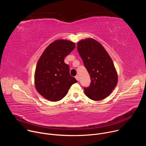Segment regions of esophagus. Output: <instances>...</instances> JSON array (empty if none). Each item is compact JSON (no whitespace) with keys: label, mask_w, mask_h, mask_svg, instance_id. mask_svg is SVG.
<instances>
[{"label":"esophagus","mask_w":146,"mask_h":146,"mask_svg":"<svg viewBox=\"0 0 146 146\" xmlns=\"http://www.w3.org/2000/svg\"><path fill=\"white\" fill-rule=\"evenodd\" d=\"M75 78H76V80H77L78 81H79V76H78V75H77V76L75 77Z\"/></svg>","instance_id":"obj_1"}]
</instances>
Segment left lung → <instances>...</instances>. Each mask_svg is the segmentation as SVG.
<instances>
[{
    "label": "left lung",
    "instance_id": "left-lung-1",
    "mask_svg": "<svg viewBox=\"0 0 146 146\" xmlns=\"http://www.w3.org/2000/svg\"><path fill=\"white\" fill-rule=\"evenodd\" d=\"M77 50L91 80L88 87H84L85 94L93 100L106 98L118 82L111 58L100 43L91 38L78 41Z\"/></svg>",
    "mask_w": 146,
    "mask_h": 146
}]
</instances>
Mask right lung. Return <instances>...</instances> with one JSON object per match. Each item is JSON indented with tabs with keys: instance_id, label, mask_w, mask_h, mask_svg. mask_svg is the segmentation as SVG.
Segmentation results:
<instances>
[{
	"instance_id": "obj_1",
	"label": "right lung",
	"mask_w": 146,
	"mask_h": 146,
	"mask_svg": "<svg viewBox=\"0 0 146 146\" xmlns=\"http://www.w3.org/2000/svg\"><path fill=\"white\" fill-rule=\"evenodd\" d=\"M75 47L71 41L55 40L40 57L35 70V84L37 92L47 100H60L77 82L70 76L69 66L64 62L65 58Z\"/></svg>"
}]
</instances>
